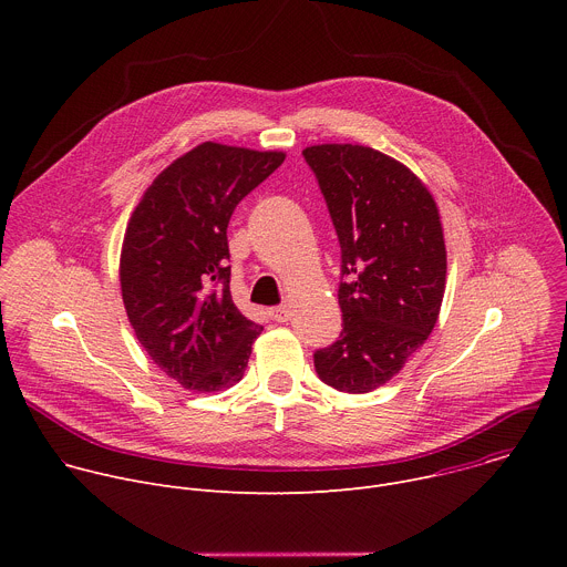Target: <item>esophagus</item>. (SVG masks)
Returning <instances> with one entry per match:
<instances>
[{"label": "esophagus", "instance_id": "1", "mask_svg": "<svg viewBox=\"0 0 567 567\" xmlns=\"http://www.w3.org/2000/svg\"><path fill=\"white\" fill-rule=\"evenodd\" d=\"M269 313H271V318H274V320H278V322H287V320L291 318V309H289L287 305L271 307V309H269Z\"/></svg>", "mask_w": 567, "mask_h": 567}]
</instances>
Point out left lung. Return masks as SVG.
<instances>
[{
    "label": "left lung",
    "mask_w": 567,
    "mask_h": 567,
    "mask_svg": "<svg viewBox=\"0 0 567 567\" xmlns=\"http://www.w3.org/2000/svg\"><path fill=\"white\" fill-rule=\"evenodd\" d=\"M341 245L343 332L316 350L318 377L341 392L388 383L433 332L446 247L429 188L396 158L365 145L302 150Z\"/></svg>",
    "instance_id": "1"
}]
</instances>
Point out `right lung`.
I'll use <instances>...</instances> for the list:
<instances>
[{
  "label": "right lung",
  "mask_w": 567,
  "mask_h": 567,
  "mask_svg": "<svg viewBox=\"0 0 567 567\" xmlns=\"http://www.w3.org/2000/svg\"><path fill=\"white\" fill-rule=\"evenodd\" d=\"M282 161L285 152L206 141L152 182L127 221L118 271L130 326L186 390L235 385L262 332L230 298L226 228Z\"/></svg>",
  "instance_id": "obj_1"
}]
</instances>
